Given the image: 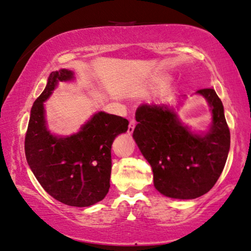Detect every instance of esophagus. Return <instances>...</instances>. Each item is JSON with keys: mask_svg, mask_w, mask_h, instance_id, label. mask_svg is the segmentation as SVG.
Here are the masks:
<instances>
[{"mask_svg": "<svg viewBox=\"0 0 251 251\" xmlns=\"http://www.w3.org/2000/svg\"><path fill=\"white\" fill-rule=\"evenodd\" d=\"M134 126H136V121H134V120H130L129 126H128V133H129V134H131V133L133 132Z\"/></svg>", "mask_w": 251, "mask_h": 251, "instance_id": "34e87169", "label": "esophagus"}]
</instances>
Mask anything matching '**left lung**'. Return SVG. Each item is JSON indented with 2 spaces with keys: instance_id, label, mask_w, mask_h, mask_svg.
I'll return each mask as SVG.
<instances>
[{
  "instance_id": "left-lung-1",
  "label": "left lung",
  "mask_w": 251,
  "mask_h": 251,
  "mask_svg": "<svg viewBox=\"0 0 251 251\" xmlns=\"http://www.w3.org/2000/svg\"><path fill=\"white\" fill-rule=\"evenodd\" d=\"M212 109V126L196 136L165 105L142 104L136 112L133 138L153 173V185L168 198L190 200L209 192L225 168L230 130L213 88L198 91Z\"/></svg>"
}]
</instances>
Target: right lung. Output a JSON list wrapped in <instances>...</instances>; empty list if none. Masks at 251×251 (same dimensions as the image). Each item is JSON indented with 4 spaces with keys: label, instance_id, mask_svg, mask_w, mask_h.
Instances as JSON below:
<instances>
[{
    "label": "right lung",
    "instance_id": "1",
    "mask_svg": "<svg viewBox=\"0 0 251 251\" xmlns=\"http://www.w3.org/2000/svg\"><path fill=\"white\" fill-rule=\"evenodd\" d=\"M73 78V72H52L44 92L34 101L25 138L26 161L44 190L71 206H90L105 198L110 188L111 146L128 130L129 121L99 112L71 137L58 138L46 128L44 102L58 80Z\"/></svg>",
    "mask_w": 251,
    "mask_h": 251
}]
</instances>
